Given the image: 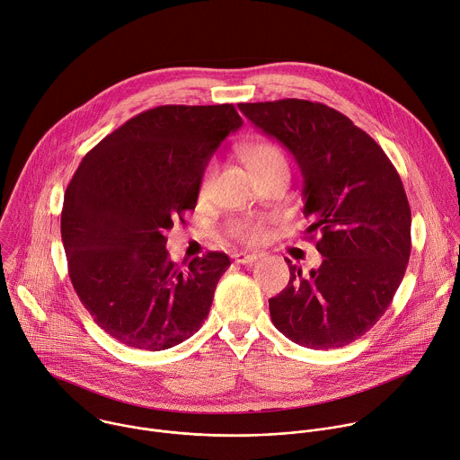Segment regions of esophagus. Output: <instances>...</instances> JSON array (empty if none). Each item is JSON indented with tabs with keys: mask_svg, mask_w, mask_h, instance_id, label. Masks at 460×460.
<instances>
[{
	"mask_svg": "<svg viewBox=\"0 0 460 460\" xmlns=\"http://www.w3.org/2000/svg\"><path fill=\"white\" fill-rule=\"evenodd\" d=\"M258 258H260V254H256V252H234V254H233V260H234L236 263H242V265L254 263Z\"/></svg>",
	"mask_w": 460,
	"mask_h": 460,
	"instance_id": "esophagus-1",
	"label": "esophagus"
}]
</instances>
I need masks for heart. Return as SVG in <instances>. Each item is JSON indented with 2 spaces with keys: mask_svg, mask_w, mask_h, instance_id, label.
Listing matches in <instances>:
<instances>
[{
  "mask_svg": "<svg viewBox=\"0 0 460 460\" xmlns=\"http://www.w3.org/2000/svg\"><path fill=\"white\" fill-rule=\"evenodd\" d=\"M242 157L247 163V166L251 168V172L256 175L267 172L269 168L276 166L278 163H283V155L281 151L272 146L270 142H252L247 144L242 149ZM215 164H209L202 175L200 186H199V195L206 197L213 177H215ZM267 227H269V220L263 217H242V218H234L227 224V233L236 238L238 242L245 243V245H258L265 240L267 236Z\"/></svg>",
  "mask_w": 460,
  "mask_h": 460,
  "instance_id": "heart-1",
  "label": "heart"
}]
</instances>
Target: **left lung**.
<instances>
[{
	"label": "left lung",
	"instance_id": "1",
	"mask_svg": "<svg viewBox=\"0 0 460 460\" xmlns=\"http://www.w3.org/2000/svg\"><path fill=\"white\" fill-rule=\"evenodd\" d=\"M240 111L281 142L303 177L307 234L323 261L269 299L274 327L322 350L365 336L390 307L411 251V211L381 146L338 110L303 99L240 102ZM314 238V236H313Z\"/></svg>",
	"mask_w": 460,
	"mask_h": 460
}]
</instances>
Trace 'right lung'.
Returning <instances> with one entry per match:
<instances>
[{"instance_id": "1", "label": "right lung", "mask_w": 460, "mask_h": 460, "mask_svg": "<svg viewBox=\"0 0 460 460\" xmlns=\"http://www.w3.org/2000/svg\"><path fill=\"white\" fill-rule=\"evenodd\" d=\"M242 124L233 104L151 108L106 135L74 173L61 213L68 274L119 343L166 350L208 318L227 254L209 251L181 267L164 233L195 209L209 159Z\"/></svg>"}]
</instances>
